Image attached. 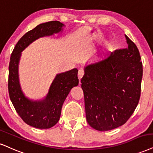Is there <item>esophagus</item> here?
<instances>
[{"label":"esophagus","mask_w":153,"mask_h":153,"mask_svg":"<svg viewBox=\"0 0 153 153\" xmlns=\"http://www.w3.org/2000/svg\"><path fill=\"white\" fill-rule=\"evenodd\" d=\"M84 70H83V69H79V72H78V78H79V82H80L81 79H82L83 76H84Z\"/></svg>","instance_id":"1"}]
</instances>
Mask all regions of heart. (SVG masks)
Returning a JSON list of instances; mask_svg holds the SVG:
<instances>
[{
    "label": "heart",
    "instance_id": "obj_1",
    "mask_svg": "<svg viewBox=\"0 0 153 153\" xmlns=\"http://www.w3.org/2000/svg\"><path fill=\"white\" fill-rule=\"evenodd\" d=\"M113 45H114V43H113L112 41H111V42L108 43V47L109 48H111V47L113 46Z\"/></svg>",
    "mask_w": 153,
    "mask_h": 153
}]
</instances>
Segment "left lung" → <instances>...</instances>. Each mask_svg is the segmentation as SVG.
Masks as SVG:
<instances>
[{"label": "left lung", "mask_w": 153, "mask_h": 153, "mask_svg": "<svg viewBox=\"0 0 153 153\" xmlns=\"http://www.w3.org/2000/svg\"><path fill=\"white\" fill-rule=\"evenodd\" d=\"M127 48L84 67L81 83L86 118L91 127L106 131L123 125L138 104L143 65L135 43L125 35Z\"/></svg>", "instance_id": "1"}]
</instances>
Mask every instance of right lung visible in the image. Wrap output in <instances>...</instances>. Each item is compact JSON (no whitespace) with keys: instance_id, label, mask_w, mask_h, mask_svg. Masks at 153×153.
<instances>
[{"instance_id":"right-lung-1","label":"right lung","mask_w":153,"mask_h":153,"mask_svg":"<svg viewBox=\"0 0 153 153\" xmlns=\"http://www.w3.org/2000/svg\"><path fill=\"white\" fill-rule=\"evenodd\" d=\"M65 25L59 21L39 24L25 34L17 43L9 64L8 92L13 106L27 125L39 129L52 128L59 121L64 101L71 89L78 86V69L57 74L49 88L48 94L40 101L30 99L22 91L19 79V63L22 52L40 37L62 33Z\"/></svg>"}]
</instances>
